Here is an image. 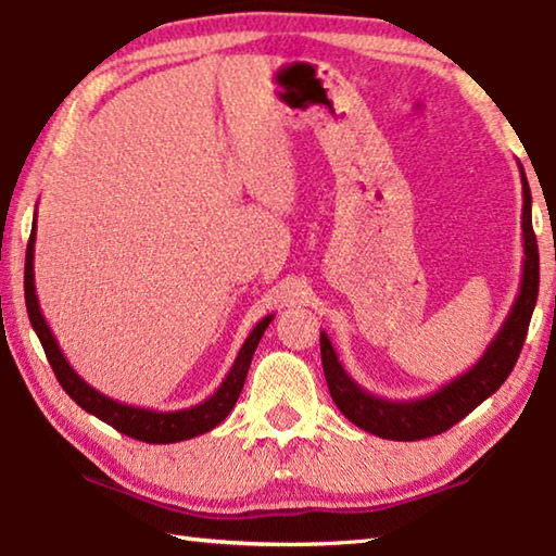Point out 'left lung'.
Here are the masks:
<instances>
[{"instance_id":"8db88e82","label":"left lung","mask_w":556,"mask_h":556,"mask_svg":"<svg viewBox=\"0 0 556 556\" xmlns=\"http://www.w3.org/2000/svg\"><path fill=\"white\" fill-rule=\"evenodd\" d=\"M522 279L520 291L513 301L510 314L495 333L491 345L485 348L473 368L458 375L446 384H441L437 392L425 394L417 400L392 402L382 400L378 394L361 388L338 361L328 336L321 331V363L328 382V392L355 427H361L370 434L392 441H417L427 437L444 434L446 429L458 425L466 414L473 412L478 404L485 402L491 394L501 388L513 372L517 357H520L527 328L538 304L540 291V252L538 238L532 230V193L527 176L522 172Z\"/></svg>"}]
</instances>
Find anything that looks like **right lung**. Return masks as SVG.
<instances>
[{
  "mask_svg": "<svg viewBox=\"0 0 556 556\" xmlns=\"http://www.w3.org/2000/svg\"><path fill=\"white\" fill-rule=\"evenodd\" d=\"M34 244H36V215H34V228L29 244H26V267H24V299H26V312H29V321L34 326L36 336L49 357L51 368L59 378L61 388L68 392V397L78 404V407L86 409L88 414H96L98 419L105 421L112 429H117L119 434H127L131 439L147 441V444H176V441H186L193 437H201L205 431H211L220 425V421L228 417L230 409L238 402L244 378H248L252 355L257 351L260 338L265 336L267 326L271 324L275 314L262 318V321L252 328L248 341L242 343L238 357H235L230 372L225 375L220 388L215 390L208 400L201 404H193V407L176 409V412H156V409H144V407H131V404L117 402L108 397V394L98 392L96 388L80 378L78 372L71 368V363L65 361L63 351L55 343L49 324L41 314L39 296H36V285H34Z\"/></svg>",
  "mask_w": 556,
  "mask_h": 556,
  "instance_id": "1",
  "label": "right lung"
}]
</instances>
